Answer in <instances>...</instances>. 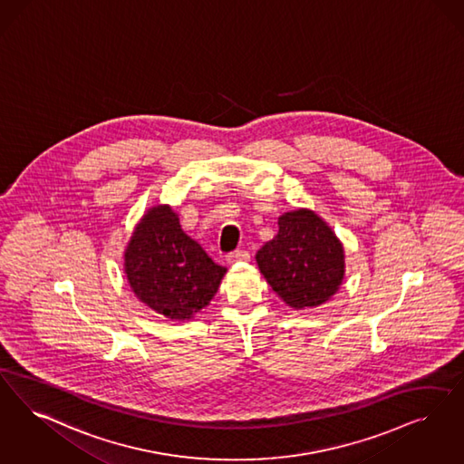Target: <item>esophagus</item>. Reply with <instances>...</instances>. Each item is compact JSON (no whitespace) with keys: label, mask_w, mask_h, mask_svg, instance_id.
Returning a JSON list of instances; mask_svg holds the SVG:
<instances>
[{"label":"esophagus","mask_w":464,"mask_h":464,"mask_svg":"<svg viewBox=\"0 0 464 464\" xmlns=\"http://www.w3.org/2000/svg\"><path fill=\"white\" fill-rule=\"evenodd\" d=\"M250 259V254L248 252H245V250H235V252H231V254H227L226 256V260H227V264H237V262H246V260Z\"/></svg>","instance_id":"esophagus-1"}]
</instances>
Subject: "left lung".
I'll return each mask as SVG.
<instances>
[{
	"mask_svg": "<svg viewBox=\"0 0 464 464\" xmlns=\"http://www.w3.org/2000/svg\"><path fill=\"white\" fill-rule=\"evenodd\" d=\"M278 227L256 256L260 275L292 309L328 302L345 278L343 243L330 224L304 207L281 214Z\"/></svg>",
	"mask_w": 464,
	"mask_h": 464,
	"instance_id": "1",
	"label": "left lung"
}]
</instances>
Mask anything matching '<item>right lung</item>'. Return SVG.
Returning <instances> with one entry per match:
<instances>
[{
  "mask_svg": "<svg viewBox=\"0 0 464 464\" xmlns=\"http://www.w3.org/2000/svg\"><path fill=\"white\" fill-rule=\"evenodd\" d=\"M226 267L181 229L167 204L150 207L124 248V275L130 290L157 314L189 321L218 294Z\"/></svg>",
  "mask_w": 464,
  "mask_h": 464,
  "instance_id": "right-lung-1",
  "label": "right lung"
}]
</instances>
